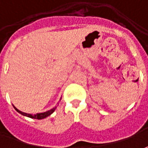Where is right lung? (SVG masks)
I'll return each instance as SVG.
<instances>
[{"label":"right lung","mask_w":148,"mask_h":148,"mask_svg":"<svg viewBox=\"0 0 148 148\" xmlns=\"http://www.w3.org/2000/svg\"><path fill=\"white\" fill-rule=\"evenodd\" d=\"M14 106V105H13ZM14 108H15V110L17 111L18 112H19L20 114H22V115H23V116H28V117H31V118H34V119H38V120H40V119H44L45 117H47V116H50L52 113H53L54 111H55V109L57 107H55V108H52V109H50L49 111H47V112H40V113H36V114H30V113H26V112H22V111H20L18 110L17 108H15L14 106Z\"/></svg>","instance_id":"right-lung-1"}]
</instances>
